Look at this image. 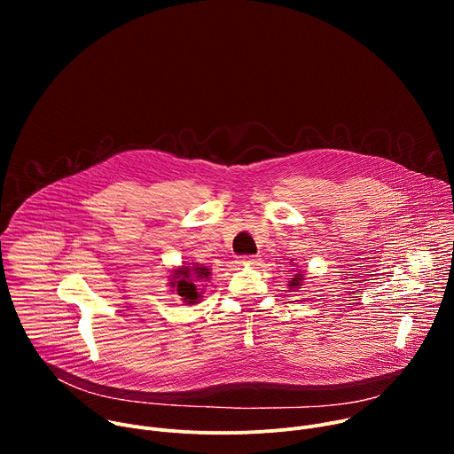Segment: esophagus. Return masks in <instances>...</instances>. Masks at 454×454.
I'll list each match as a JSON object with an SVG mask.
<instances>
[{"label": "esophagus", "mask_w": 454, "mask_h": 454, "mask_svg": "<svg viewBox=\"0 0 454 454\" xmlns=\"http://www.w3.org/2000/svg\"><path fill=\"white\" fill-rule=\"evenodd\" d=\"M258 261H261V258L254 256V254H242V256L237 258V264L239 266H256Z\"/></svg>", "instance_id": "34e87169"}]
</instances>
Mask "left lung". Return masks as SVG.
Masks as SVG:
<instances>
[{
  "instance_id": "left-lung-1",
  "label": "left lung",
  "mask_w": 454,
  "mask_h": 454,
  "mask_svg": "<svg viewBox=\"0 0 454 454\" xmlns=\"http://www.w3.org/2000/svg\"><path fill=\"white\" fill-rule=\"evenodd\" d=\"M301 280H303V277L301 275H294V278L291 280V287H294V286H301Z\"/></svg>"
}]
</instances>
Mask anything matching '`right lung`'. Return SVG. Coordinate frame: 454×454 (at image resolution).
I'll use <instances>...</instances> for the list:
<instances>
[{
    "label": "right lung",
    "mask_w": 454,
    "mask_h": 454,
    "mask_svg": "<svg viewBox=\"0 0 454 454\" xmlns=\"http://www.w3.org/2000/svg\"><path fill=\"white\" fill-rule=\"evenodd\" d=\"M174 280L170 282L172 287H176L177 294L183 296L184 303H198L201 298L196 287V280H208L210 278V270L201 268V266H183L181 270L174 271Z\"/></svg>",
    "instance_id": "right-lung-1"
}]
</instances>
